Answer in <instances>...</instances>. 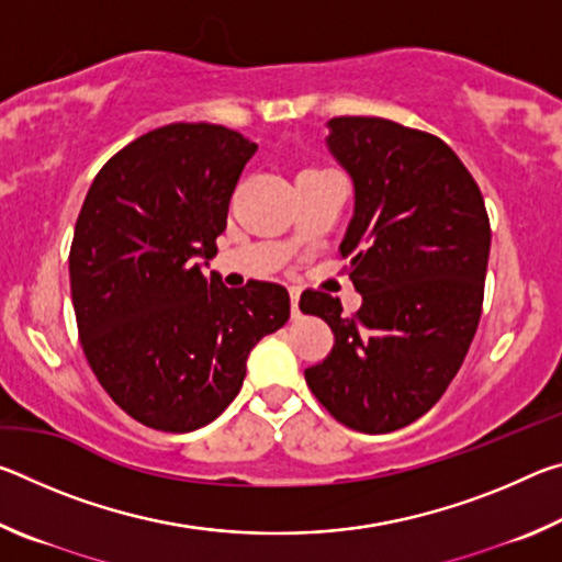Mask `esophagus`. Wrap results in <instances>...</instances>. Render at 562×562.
Returning a JSON list of instances; mask_svg holds the SVG:
<instances>
[{
    "instance_id": "obj_1",
    "label": "esophagus",
    "mask_w": 562,
    "mask_h": 562,
    "mask_svg": "<svg viewBox=\"0 0 562 562\" xmlns=\"http://www.w3.org/2000/svg\"><path fill=\"white\" fill-rule=\"evenodd\" d=\"M290 302H292V319H300L302 312H300V290L297 288H290Z\"/></svg>"
}]
</instances>
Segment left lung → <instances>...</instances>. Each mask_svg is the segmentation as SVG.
Here are the masks:
<instances>
[{
    "label": "left lung",
    "mask_w": 562,
    "mask_h": 562,
    "mask_svg": "<svg viewBox=\"0 0 562 562\" xmlns=\"http://www.w3.org/2000/svg\"><path fill=\"white\" fill-rule=\"evenodd\" d=\"M327 146L355 183L341 258L361 307L307 290L300 310L335 331L304 379L349 429H404L443 396L481 319L491 223L473 176L431 133L374 116H339Z\"/></svg>",
    "instance_id": "8db88e82"
}]
</instances>
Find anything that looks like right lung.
Returning a JSON list of instances; mask_svg holds the SVG:
<instances>
[{"instance_id":"obj_1","label":"right lung","mask_w":562,"mask_h":562,"mask_svg":"<svg viewBox=\"0 0 562 562\" xmlns=\"http://www.w3.org/2000/svg\"><path fill=\"white\" fill-rule=\"evenodd\" d=\"M255 150L215 123H168L121 148L81 205L69 278L83 355L150 429L186 434L221 416L250 349L290 319L282 284L227 290L201 268Z\"/></svg>"}]
</instances>
